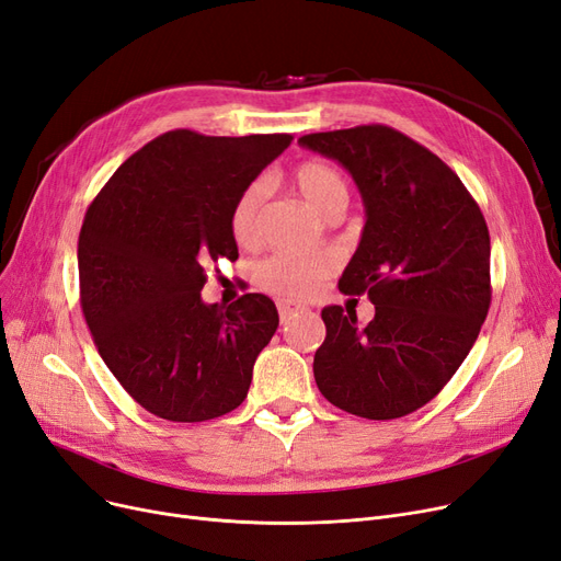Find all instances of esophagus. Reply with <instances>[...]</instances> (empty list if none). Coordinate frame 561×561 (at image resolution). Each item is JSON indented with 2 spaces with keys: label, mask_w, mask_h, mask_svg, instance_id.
I'll return each instance as SVG.
<instances>
[{
  "label": "esophagus",
  "mask_w": 561,
  "mask_h": 561,
  "mask_svg": "<svg viewBox=\"0 0 561 561\" xmlns=\"http://www.w3.org/2000/svg\"><path fill=\"white\" fill-rule=\"evenodd\" d=\"M277 312H279V319L286 321V319H291L294 314L307 312V307H305V305H298V302H291V300H279V302H277Z\"/></svg>",
  "instance_id": "obj_1"
}]
</instances>
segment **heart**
Instances as JSON below:
<instances>
[{"label":"heart","instance_id":"b5f03b06","mask_svg":"<svg viewBox=\"0 0 561 561\" xmlns=\"http://www.w3.org/2000/svg\"><path fill=\"white\" fill-rule=\"evenodd\" d=\"M291 180L307 205L325 219L344 213L348 205V180L337 165L309 159L298 163ZM265 186L252 182L240 192L231 207V236L240 247H254L261 240V217ZM337 270L333 252H275L256 267L259 284L282 298H307L317 294Z\"/></svg>","mask_w":561,"mask_h":561}]
</instances>
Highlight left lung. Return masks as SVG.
<instances>
[{"instance_id": "obj_1", "label": "left lung", "mask_w": 561, "mask_h": 561, "mask_svg": "<svg viewBox=\"0 0 561 561\" xmlns=\"http://www.w3.org/2000/svg\"><path fill=\"white\" fill-rule=\"evenodd\" d=\"M298 142L358 186L367 219L340 291L375 305L367 325L340 305L323 309L317 386L354 416L402 419L437 396L481 333L492 298L485 217L437 154L383 124Z\"/></svg>"}]
</instances>
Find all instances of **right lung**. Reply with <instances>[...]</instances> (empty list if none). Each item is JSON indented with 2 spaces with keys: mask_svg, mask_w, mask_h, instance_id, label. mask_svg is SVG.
Listing matches in <instances>:
<instances>
[{
  "mask_svg": "<svg viewBox=\"0 0 561 561\" xmlns=\"http://www.w3.org/2000/svg\"><path fill=\"white\" fill-rule=\"evenodd\" d=\"M291 140L169 131L124 161L88 207L82 314L115 379L159 419L210 421L247 398L277 307L261 294L205 305L201 288L219 259H238L236 198Z\"/></svg>",
  "mask_w": 561,
  "mask_h": 561,
  "instance_id": "obj_1",
  "label": "right lung"
}]
</instances>
